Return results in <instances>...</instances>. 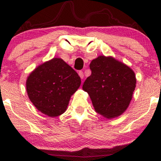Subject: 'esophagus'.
<instances>
[{
  "label": "esophagus",
  "mask_w": 161,
  "mask_h": 161,
  "mask_svg": "<svg viewBox=\"0 0 161 161\" xmlns=\"http://www.w3.org/2000/svg\"><path fill=\"white\" fill-rule=\"evenodd\" d=\"M79 75L80 76V78L83 79H84V74H83V72L82 71H79Z\"/></svg>",
  "instance_id": "1"
}]
</instances>
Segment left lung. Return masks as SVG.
<instances>
[{
	"label": "left lung",
	"mask_w": 161,
	"mask_h": 161,
	"mask_svg": "<svg viewBox=\"0 0 161 161\" xmlns=\"http://www.w3.org/2000/svg\"><path fill=\"white\" fill-rule=\"evenodd\" d=\"M92 74L82 88L90 96L95 111L107 118L121 115L128 108L136 88L134 72L111 57L100 56L89 65Z\"/></svg>",
	"instance_id": "8db88e82"
}]
</instances>
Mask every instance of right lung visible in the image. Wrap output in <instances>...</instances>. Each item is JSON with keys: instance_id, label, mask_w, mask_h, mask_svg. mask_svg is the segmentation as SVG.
Segmentation results:
<instances>
[{"instance_id": "right-lung-1", "label": "right lung", "mask_w": 161, "mask_h": 161, "mask_svg": "<svg viewBox=\"0 0 161 161\" xmlns=\"http://www.w3.org/2000/svg\"><path fill=\"white\" fill-rule=\"evenodd\" d=\"M81 79L60 58H53L36 68L26 81V90L34 106L54 117L66 110L70 97L80 86Z\"/></svg>"}]
</instances>
